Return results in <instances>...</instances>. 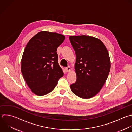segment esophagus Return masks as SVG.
I'll use <instances>...</instances> for the list:
<instances>
[{"mask_svg":"<svg viewBox=\"0 0 132 132\" xmlns=\"http://www.w3.org/2000/svg\"><path fill=\"white\" fill-rule=\"evenodd\" d=\"M70 70H71V67H70V66H68V67H67V68H65V71H66L67 72H70Z\"/></svg>","mask_w":132,"mask_h":132,"instance_id":"1","label":"esophagus"}]
</instances>
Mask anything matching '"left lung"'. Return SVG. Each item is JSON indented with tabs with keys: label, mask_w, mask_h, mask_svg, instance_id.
<instances>
[{
	"label": "left lung",
	"mask_w": 132,
	"mask_h": 132,
	"mask_svg": "<svg viewBox=\"0 0 132 132\" xmlns=\"http://www.w3.org/2000/svg\"><path fill=\"white\" fill-rule=\"evenodd\" d=\"M69 39L76 54L77 77L71 89L80 98H91L100 92L109 73L108 51L100 40L93 37L71 36Z\"/></svg>",
	"instance_id": "left-lung-1"
}]
</instances>
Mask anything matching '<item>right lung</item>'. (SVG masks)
I'll return each instance as SVG.
<instances>
[{"mask_svg": "<svg viewBox=\"0 0 132 132\" xmlns=\"http://www.w3.org/2000/svg\"><path fill=\"white\" fill-rule=\"evenodd\" d=\"M65 36L56 32L41 31L25 47L21 61V71L31 90L39 96L53 91L63 76L58 64V47Z\"/></svg>", "mask_w": 132, "mask_h": 132, "instance_id": "right-lung-1", "label": "right lung"}]
</instances>
